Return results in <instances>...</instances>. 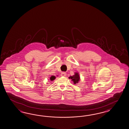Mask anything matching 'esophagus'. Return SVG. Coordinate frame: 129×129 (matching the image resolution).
<instances>
[{"mask_svg":"<svg viewBox=\"0 0 129 129\" xmlns=\"http://www.w3.org/2000/svg\"><path fill=\"white\" fill-rule=\"evenodd\" d=\"M61 77H65V76H66V73L65 72H62L61 73Z\"/></svg>","mask_w":129,"mask_h":129,"instance_id":"1","label":"esophagus"}]
</instances>
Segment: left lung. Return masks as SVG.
Segmentation results:
<instances>
[{
    "label": "left lung",
    "instance_id": "left-lung-1",
    "mask_svg": "<svg viewBox=\"0 0 129 129\" xmlns=\"http://www.w3.org/2000/svg\"><path fill=\"white\" fill-rule=\"evenodd\" d=\"M69 78H71L72 80L71 81H73L74 84H76L78 83L79 81L80 80V77L79 75H78V73H75L74 76L70 77Z\"/></svg>",
    "mask_w": 129,
    "mask_h": 129
}]
</instances>
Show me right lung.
<instances>
[{
  "label": "right lung",
  "instance_id": "add662e5",
  "mask_svg": "<svg viewBox=\"0 0 129 129\" xmlns=\"http://www.w3.org/2000/svg\"><path fill=\"white\" fill-rule=\"evenodd\" d=\"M55 79V77H54L53 76H52L50 77V80H51V81H53V80H54V79Z\"/></svg>",
  "mask_w": 129,
  "mask_h": 129
}]
</instances>
